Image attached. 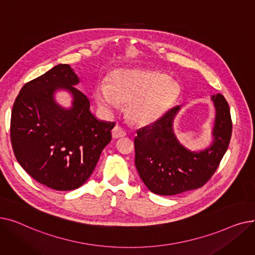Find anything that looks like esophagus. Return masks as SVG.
Instances as JSON below:
<instances>
[{
	"instance_id": "1",
	"label": "esophagus",
	"mask_w": 255,
	"mask_h": 255,
	"mask_svg": "<svg viewBox=\"0 0 255 255\" xmlns=\"http://www.w3.org/2000/svg\"><path fill=\"white\" fill-rule=\"evenodd\" d=\"M112 134H113V137H114V138H121V137L126 136L127 133H126L125 129H123L122 127L116 126V127L113 129V131H112Z\"/></svg>"
}]
</instances>
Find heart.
Masks as SVG:
<instances>
[{
    "label": "heart",
    "mask_w": 255,
    "mask_h": 255,
    "mask_svg": "<svg viewBox=\"0 0 255 255\" xmlns=\"http://www.w3.org/2000/svg\"><path fill=\"white\" fill-rule=\"evenodd\" d=\"M177 87L165 75L155 71L130 69L113 75L109 86L95 90L97 104L106 113L116 112L120 104H128L127 113L136 123L157 118L175 99Z\"/></svg>",
    "instance_id": "1"
}]
</instances>
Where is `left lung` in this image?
Here are the masks:
<instances>
[{
  "label": "left lung",
  "mask_w": 255,
  "mask_h": 255,
  "mask_svg": "<svg viewBox=\"0 0 255 255\" xmlns=\"http://www.w3.org/2000/svg\"><path fill=\"white\" fill-rule=\"evenodd\" d=\"M216 109L214 141L210 148L191 152L178 141L172 120L180 106L166 112L154 123L137 130L134 139L135 166L149 190L176 195L203 187L218 168L232 137L230 106L221 94L213 95Z\"/></svg>",
  "instance_id": "8db88e82"
}]
</instances>
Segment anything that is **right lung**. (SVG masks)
I'll list each match as a JSON object with an SVG mask.
<instances>
[{
  "mask_svg": "<svg viewBox=\"0 0 255 255\" xmlns=\"http://www.w3.org/2000/svg\"><path fill=\"white\" fill-rule=\"evenodd\" d=\"M78 82L69 65H57L21 88L11 114L18 163L34 180L59 191L76 189L90 178L115 127L92 115L88 97L74 87ZM59 88L73 94L70 110L54 101Z\"/></svg>",
  "mask_w": 255,
  "mask_h": 255,
  "instance_id": "right-lung-1",
  "label": "right lung"
}]
</instances>
